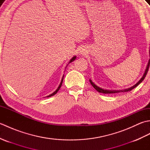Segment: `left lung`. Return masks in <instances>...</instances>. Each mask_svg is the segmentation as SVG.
<instances>
[{
  "label": "left lung",
  "mask_w": 150,
  "mask_h": 150,
  "mask_svg": "<svg viewBox=\"0 0 150 150\" xmlns=\"http://www.w3.org/2000/svg\"><path fill=\"white\" fill-rule=\"evenodd\" d=\"M149 57H150V50L149 51ZM149 64H150V59H149V61H148V65L147 66H146V69L144 71V75H143L142 77L140 79V81H139V82H137V83L135 84L134 86H133L132 87L129 88H128V89H126V90H117V91H115V90H104V89H102L100 88H99L98 86H97L95 85L93 82L91 81V80H90V82L91 83V84L93 86V87L97 91L99 92V93H105V94H108V93H119V92H127V91H129L132 90L133 89H134L135 88H136L137 86L141 84V82L143 81V80H144L146 75H147V73L148 71V69H149Z\"/></svg>",
  "instance_id": "obj_1"
}]
</instances>
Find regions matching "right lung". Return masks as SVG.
<instances>
[{"mask_svg":"<svg viewBox=\"0 0 150 150\" xmlns=\"http://www.w3.org/2000/svg\"><path fill=\"white\" fill-rule=\"evenodd\" d=\"M76 59V56H74L73 57V58H71V59L69 60V63L68 64H69L70 62H73V61H74V60ZM68 66V65L66 66V67ZM63 79H64V75H63V77H62V80H61V82H60V84H59V87H58V88L57 89V90L53 92V93H52V94H50V95H48V96H47V97H52V96H53V95H55L57 92H58V91L60 90V87H61V86H62V81H63Z\"/></svg>","mask_w":150,"mask_h":150,"instance_id":"obj_1","label":"right lung"}]
</instances>
